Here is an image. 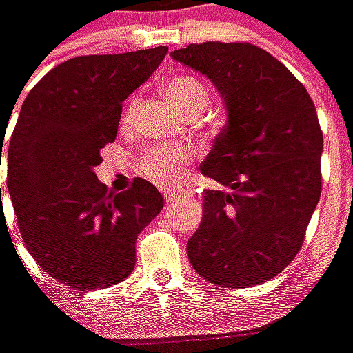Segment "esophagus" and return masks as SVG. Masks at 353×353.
Wrapping results in <instances>:
<instances>
[{
    "instance_id": "34e87169",
    "label": "esophagus",
    "mask_w": 353,
    "mask_h": 353,
    "mask_svg": "<svg viewBox=\"0 0 353 353\" xmlns=\"http://www.w3.org/2000/svg\"><path fill=\"white\" fill-rule=\"evenodd\" d=\"M183 190H164V196H166L168 202H174V200H177L179 196H183Z\"/></svg>"
}]
</instances>
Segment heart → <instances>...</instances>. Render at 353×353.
I'll return each instance as SVG.
<instances>
[{
    "mask_svg": "<svg viewBox=\"0 0 353 353\" xmlns=\"http://www.w3.org/2000/svg\"><path fill=\"white\" fill-rule=\"evenodd\" d=\"M164 95L170 104L181 114L190 110L202 112L208 106V90L196 77L179 74L164 85ZM190 159L187 150L177 148H157L142 159V170L145 176L161 183H174L181 176L183 164Z\"/></svg>",
    "mask_w": 353,
    "mask_h": 353,
    "instance_id": "1",
    "label": "heart"
}]
</instances>
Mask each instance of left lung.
I'll return each mask as SVG.
<instances>
[{
  "label": "left lung",
  "instance_id": "obj_1",
  "mask_svg": "<svg viewBox=\"0 0 353 353\" xmlns=\"http://www.w3.org/2000/svg\"><path fill=\"white\" fill-rule=\"evenodd\" d=\"M170 56L210 78L226 108L200 166L221 189L203 192L202 223L187 243L190 265L224 288L268 283L301 249L322 192L314 103L254 44H189Z\"/></svg>",
  "mask_w": 353,
  "mask_h": 353
}]
</instances>
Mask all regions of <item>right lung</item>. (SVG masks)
<instances>
[{
    "instance_id": "obj_1",
    "label": "right lung",
    "mask_w": 353,
    "mask_h": 353,
    "mask_svg": "<svg viewBox=\"0 0 353 353\" xmlns=\"http://www.w3.org/2000/svg\"><path fill=\"white\" fill-rule=\"evenodd\" d=\"M166 46L80 56L44 74L20 108L7 153V189L35 262L77 290L108 288L134 270L138 234L163 210L155 185L137 177L114 192L97 179L121 104L157 70ZM7 125H0V163ZM1 196V189H0Z\"/></svg>"
}]
</instances>
